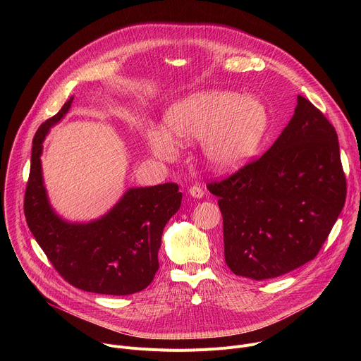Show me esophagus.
Wrapping results in <instances>:
<instances>
[{
    "mask_svg": "<svg viewBox=\"0 0 361 361\" xmlns=\"http://www.w3.org/2000/svg\"><path fill=\"white\" fill-rule=\"evenodd\" d=\"M188 194H190L191 197H194V198H202V197H204L202 188H201L200 185H197V184H194V185H191V187L188 188Z\"/></svg>",
    "mask_w": 361,
    "mask_h": 361,
    "instance_id": "34e87169",
    "label": "esophagus"
}]
</instances>
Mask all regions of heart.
I'll list each match as a JSON object with an SVG mask.
<instances>
[{
    "label": "heart",
    "mask_w": 361,
    "mask_h": 361,
    "mask_svg": "<svg viewBox=\"0 0 361 361\" xmlns=\"http://www.w3.org/2000/svg\"><path fill=\"white\" fill-rule=\"evenodd\" d=\"M269 111L257 97L235 91H201L176 102L166 113V130L151 127L147 141L161 161L177 157L176 142L202 136V154L216 170H233L248 163L259 151L267 130Z\"/></svg>",
    "instance_id": "1"
}]
</instances>
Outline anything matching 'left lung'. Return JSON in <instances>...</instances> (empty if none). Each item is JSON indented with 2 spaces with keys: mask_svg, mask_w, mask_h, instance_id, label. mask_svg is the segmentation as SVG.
I'll return each instance as SVG.
<instances>
[{
  "mask_svg": "<svg viewBox=\"0 0 361 361\" xmlns=\"http://www.w3.org/2000/svg\"><path fill=\"white\" fill-rule=\"evenodd\" d=\"M220 197L224 257L241 277L266 280L313 260L345 201L334 127L302 95L276 142L228 178L207 185Z\"/></svg>",
  "mask_w": 361,
  "mask_h": 361,
  "instance_id": "left-lung-1",
  "label": "left lung"
}]
</instances>
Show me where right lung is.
<instances>
[{
	"label": "right lung",
	"mask_w": 361,
	"mask_h": 361,
	"mask_svg": "<svg viewBox=\"0 0 361 361\" xmlns=\"http://www.w3.org/2000/svg\"><path fill=\"white\" fill-rule=\"evenodd\" d=\"M74 97L39 126L32 140L24 197L27 224L53 267L71 286L97 294L127 295L144 290L159 270V250L167 221L183 194L176 183L130 188L98 220L68 223L51 207L42 181V141L68 113Z\"/></svg>",
	"instance_id": "right-lung-1"
}]
</instances>
